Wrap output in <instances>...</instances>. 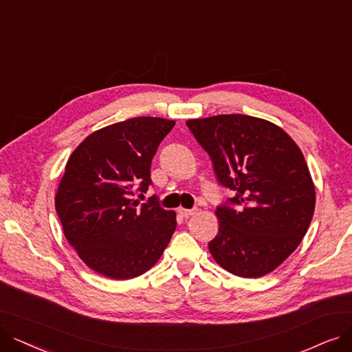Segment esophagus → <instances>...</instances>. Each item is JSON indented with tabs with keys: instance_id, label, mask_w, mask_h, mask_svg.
<instances>
[{
	"instance_id": "1",
	"label": "esophagus",
	"mask_w": 352,
	"mask_h": 352,
	"mask_svg": "<svg viewBox=\"0 0 352 352\" xmlns=\"http://www.w3.org/2000/svg\"><path fill=\"white\" fill-rule=\"evenodd\" d=\"M179 210V214L182 215V217H190V215H193V214H196V210H198V209H196V208H192V209H186V208H179L177 209Z\"/></svg>"
}]
</instances>
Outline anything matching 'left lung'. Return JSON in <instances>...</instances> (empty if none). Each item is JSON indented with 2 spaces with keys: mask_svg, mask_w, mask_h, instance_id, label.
<instances>
[{
  "mask_svg": "<svg viewBox=\"0 0 352 352\" xmlns=\"http://www.w3.org/2000/svg\"><path fill=\"white\" fill-rule=\"evenodd\" d=\"M214 163L218 182L235 192L217 208L219 231L208 244L227 272L257 278L298 248L315 210V186L298 144L276 124L228 114L188 120Z\"/></svg>",
  "mask_w": 352,
  "mask_h": 352,
  "instance_id": "left-lung-1",
  "label": "left lung"
}]
</instances>
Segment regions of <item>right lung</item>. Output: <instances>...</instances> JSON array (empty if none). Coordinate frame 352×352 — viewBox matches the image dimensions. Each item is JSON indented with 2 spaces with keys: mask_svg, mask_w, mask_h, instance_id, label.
Masks as SVG:
<instances>
[{
  "mask_svg": "<svg viewBox=\"0 0 352 352\" xmlns=\"http://www.w3.org/2000/svg\"><path fill=\"white\" fill-rule=\"evenodd\" d=\"M175 121L135 117L88 135L70 154L54 198L69 244L89 269L114 280L146 273L176 230V214L147 192L150 167Z\"/></svg>",
  "mask_w": 352,
  "mask_h": 352,
  "instance_id": "obj_1",
  "label": "right lung"
}]
</instances>
